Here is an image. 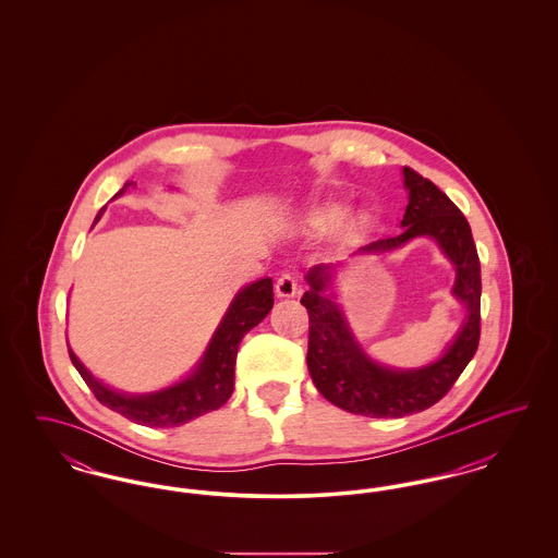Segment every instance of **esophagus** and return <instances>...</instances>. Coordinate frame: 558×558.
I'll use <instances>...</instances> for the list:
<instances>
[{
  "label": "esophagus",
  "instance_id": "obj_1",
  "mask_svg": "<svg viewBox=\"0 0 558 558\" xmlns=\"http://www.w3.org/2000/svg\"><path fill=\"white\" fill-rule=\"evenodd\" d=\"M276 294L280 299H291V296L299 294V284H296V280L292 278L291 274H282L276 280Z\"/></svg>",
  "mask_w": 558,
  "mask_h": 558
}]
</instances>
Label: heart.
Masks as SVG:
<instances>
[{
  "instance_id": "b5f03b06",
  "label": "heart",
  "mask_w": 558,
  "mask_h": 558,
  "mask_svg": "<svg viewBox=\"0 0 558 558\" xmlns=\"http://www.w3.org/2000/svg\"><path fill=\"white\" fill-rule=\"evenodd\" d=\"M343 215L345 209L339 205H319L301 217V226L307 232H316V234L328 232L343 219Z\"/></svg>"
}]
</instances>
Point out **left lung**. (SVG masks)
I'll return each mask as SVG.
<instances>
[{
    "label": "left lung",
    "instance_id": "left-lung-1",
    "mask_svg": "<svg viewBox=\"0 0 558 558\" xmlns=\"http://www.w3.org/2000/svg\"><path fill=\"white\" fill-rule=\"evenodd\" d=\"M401 173L408 190L401 232L366 244L355 255H385L414 239L437 242L456 271L451 294L466 310L444 353L421 368H391L374 362L337 303L335 280L343 264L312 267L305 274L307 292L301 296L310 314L307 368L314 385L341 410L372 418H401L437 403L473 360L481 335V266L471 226L433 182L410 167Z\"/></svg>",
    "mask_w": 558,
    "mask_h": 558
}]
</instances>
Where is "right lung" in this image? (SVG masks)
<instances>
[{
  "instance_id": "obj_1",
  "label": "right lung",
  "mask_w": 558,
  "mask_h": 558,
  "mask_svg": "<svg viewBox=\"0 0 558 558\" xmlns=\"http://www.w3.org/2000/svg\"><path fill=\"white\" fill-rule=\"evenodd\" d=\"M130 187H135V182H128L112 198L123 196V192H128ZM105 211L107 207L98 211L94 223L102 219ZM271 305V278H262L242 287L234 294L219 326L215 328L211 341L196 366L182 380L150 393H121L87 371L71 347L69 355L92 393L112 412H119L137 425L153 428L186 425L190 421L221 408L230 399L234 391V366L240 341L251 328H255L266 318Z\"/></svg>"
}]
</instances>
